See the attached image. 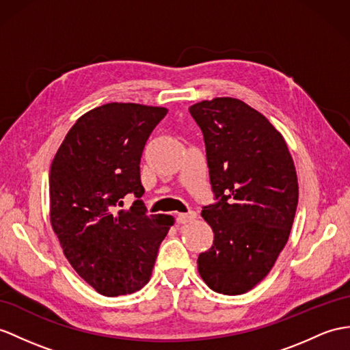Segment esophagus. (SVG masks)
<instances>
[{"label": "esophagus", "instance_id": "obj_1", "mask_svg": "<svg viewBox=\"0 0 350 350\" xmlns=\"http://www.w3.org/2000/svg\"><path fill=\"white\" fill-rule=\"evenodd\" d=\"M196 217H198V214H196L194 211H190V212H185V214H178L176 221L180 224H187V223H191V221H194Z\"/></svg>", "mask_w": 350, "mask_h": 350}]
</instances>
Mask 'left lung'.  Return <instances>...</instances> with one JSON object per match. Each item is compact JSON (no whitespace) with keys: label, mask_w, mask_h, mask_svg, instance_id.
I'll return each instance as SVG.
<instances>
[{"label":"left lung","mask_w":350,"mask_h":350,"mask_svg":"<svg viewBox=\"0 0 350 350\" xmlns=\"http://www.w3.org/2000/svg\"><path fill=\"white\" fill-rule=\"evenodd\" d=\"M206 146L212 191L203 206L214 245L198 258L202 279L226 295L248 293L288 242L298 203L297 172L284 136L236 98L191 105Z\"/></svg>","instance_id":"8db88e82"}]
</instances>
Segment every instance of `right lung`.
I'll list each match as a JSON object with an SVG mask.
<instances>
[{"label": "right lung", "mask_w": 350, "mask_h": 350, "mask_svg": "<svg viewBox=\"0 0 350 350\" xmlns=\"http://www.w3.org/2000/svg\"><path fill=\"white\" fill-rule=\"evenodd\" d=\"M163 107L111 104L83 114L66 133L49 176L50 223L66 260L107 297L146 285L174 217L147 215L139 163ZM137 200L118 210L126 193Z\"/></svg>", "instance_id": "1"}]
</instances>
